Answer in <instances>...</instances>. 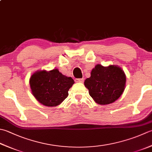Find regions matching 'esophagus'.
<instances>
[{
	"mask_svg": "<svg viewBox=\"0 0 152 152\" xmlns=\"http://www.w3.org/2000/svg\"><path fill=\"white\" fill-rule=\"evenodd\" d=\"M84 78H76L75 79V82L77 83H83L84 82Z\"/></svg>",
	"mask_w": 152,
	"mask_h": 152,
	"instance_id": "34e87169",
	"label": "esophagus"
}]
</instances>
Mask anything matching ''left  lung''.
I'll list each match as a JSON object with an SVG mask.
<instances>
[{
	"label": "left lung",
	"instance_id": "left-lung-1",
	"mask_svg": "<svg viewBox=\"0 0 152 152\" xmlns=\"http://www.w3.org/2000/svg\"><path fill=\"white\" fill-rule=\"evenodd\" d=\"M126 75L117 65L103 66L96 64L84 86L94 102L99 105L115 102L123 94L126 86Z\"/></svg>",
	"mask_w": 152,
	"mask_h": 152
}]
</instances>
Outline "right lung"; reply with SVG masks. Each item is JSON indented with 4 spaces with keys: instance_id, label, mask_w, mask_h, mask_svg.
I'll list each match as a JSON object with an SVG mask.
<instances>
[{
    "instance_id": "1",
    "label": "right lung",
    "mask_w": 152,
    "mask_h": 152,
    "mask_svg": "<svg viewBox=\"0 0 152 152\" xmlns=\"http://www.w3.org/2000/svg\"><path fill=\"white\" fill-rule=\"evenodd\" d=\"M74 80L59 72L57 68L37 70L29 78L32 95L39 102L47 107H56L68 96Z\"/></svg>"
}]
</instances>
